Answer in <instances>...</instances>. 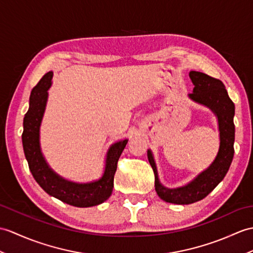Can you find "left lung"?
Listing matches in <instances>:
<instances>
[{
	"mask_svg": "<svg viewBox=\"0 0 253 253\" xmlns=\"http://www.w3.org/2000/svg\"><path fill=\"white\" fill-rule=\"evenodd\" d=\"M190 79L194 85L189 98L197 104L204 105L218 120L220 145L219 151L210 165L199 172L189 183L179 187H166L162 184L153 153L149 149L148 158L155 175V191L161 199L177 205H189L202 201L224 179L234 157L235 141V105L228 97L224 84L211 76L191 71Z\"/></svg>",
	"mask_w": 253,
	"mask_h": 253,
	"instance_id": "obj_1",
	"label": "left lung"
}]
</instances>
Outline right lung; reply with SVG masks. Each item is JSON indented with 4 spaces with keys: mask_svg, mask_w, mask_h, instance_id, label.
<instances>
[{
    "mask_svg": "<svg viewBox=\"0 0 253 253\" xmlns=\"http://www.w3.org/2000/svg\"><path fill=\"white\" fill-rule=\"evenodd\" d=\"M52 75L51 71L46 73L33 88L29 99V110L23 119L22 132L26 160L35 181L50 196L75 207L97 206L112 194L117 162L128 139L116 141L110 146L105 156L103 173L99 179L79 183L58 174L45 160L40 142V129L48 100V89L52 84Z\"/></svg>",
    "mask_w": 253,
    "mask_h": 253,
    "instance_id": "right-lung-1",
    "label": "right lung"
}]
</instances>
